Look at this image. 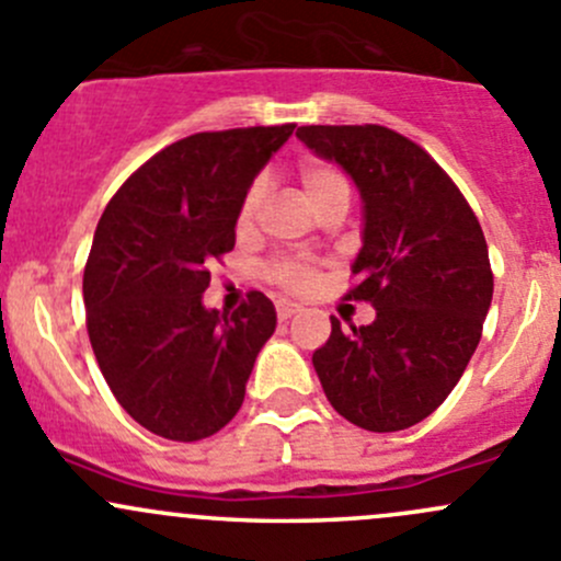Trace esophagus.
<instances>
[{"instance_id":"obj_1","label":"esophagus","mask_w":561,"mask_h":561,"mask_svg":"<svg viewBox=\"0 0 561 561\" xmlns=\"http://www.w3.org/2000/svg\"><path fill=\"white\" fill-rule=\"evenodd\" d=\"M298 312H301V304L285 301V298L276 301V317H279V320H290V317H296Z\"/></svg>"}]
</instances>
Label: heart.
Wrapping results in <instances>:
<instances>
[{
  "label": "heart",
  "instance_id": "obj_1",
  "mask_svg": "<svg viewBox=\"0 0 561 561\" xmlns=\"http://www.w3.org/2000/svg\"><path fill=\"white\" fill-rule=\"evenodd\" d=\"M298 181H301L304 195H307V201L312 203V206H320V203L325 201L328 195H333V192H342V190L350 192L347 179H344L336 168L317 160H304L301 165H298ZM263 195H265L263 181H254V184L247 190L244 201H241V208H239L241 230L252 228L254 217H257L260 211V203H263ZM265 276H268L274 285H279L282 290L298 293V296L312 293L322 279L320 265L309 257H298V254H293V257H279L274 260V263H268Z\"/></svg>",
  "mask_w": 561,
  "mask_h": 561
}]
</instances>
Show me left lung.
Instances as JSON below:
<instances>
[{
  "mask_svg": "<svg viewBox=\"0 0 561 561\" xmlns=\"http://www.w3.org/2000/svg\"><path fill=\"white\" fill-rule=\"evenodd\" d=\"M298 138L339 162L364 197V247L347 298L371 325L331 317L312 364L328 401L366 432H401L432 415L483 333L494 293L478 217L426 149L380 124H309Z\"/></svg>",
  "mask_w": 561,
  "mask_h": 561,
  "instance_id": "left-lung-1",
  "label": "left lung"
}]
</instances>
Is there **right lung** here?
Returning a JSON list of instances; mask_svg holds the SVG:
<instances>
[{
  "label": "right lung",
  "instance_id": "add662e5",
  "mask_svg": "<svg viewBox=\"0 0 561 561\" xmlns=\"http://www.w3.org/2000/svg\"><path fill=\"white\" fill-rule=\"evenodd\" d=\"M296 124L197 133L157 151L100 217L83 268L87 331L107 388L133 421L175 443L233 421L274 304L247 293L236 312L203 307L208 265L236 247L254 175Z\"/></svg>",
  "mask_w": 561,
  "mask_h": 561
}]
</instances>
